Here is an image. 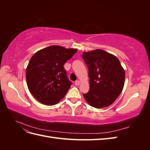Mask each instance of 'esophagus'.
Instances as JSON below:
<instances>
[{"label":"esophagus","mask_w":150,"mask_h":150,"mask_svg":"<svg viewBox=\"0 0 150 150\" xmlns=\"http://www.w3.org/2000/svg\"><path fill=\"white\" fill-rule=\"evenodd\" d=\"M74 84H75V85L76 86H79V84H80V82H79V81H75V83H74Z\"/></svg>","instance_id":"obj_1"}]
</instances>
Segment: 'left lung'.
Returning a JSON list of instances; mask_svg holds the SVG:
<instances>
[{
    "mask_svg": "<svg viewBox=\"0 0 150 150\" xmlns=\"http://www.w3.org/2000/svg\"><path fill=\"white\" fill-rule=\"evenodd\" d=\"M89 70V91L83 94L85 100L96 108L108 107L121 93L125 71L115 56L96 49L82 55Z\"/></svg>",
    "mask_w": 150,
    "mask_h": 150,
    "instance_id": "left-lung-1",
    "label": "left lung"
}]
</instances>
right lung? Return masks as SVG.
Segmentation results:
<instances>
[{"label":"right lung","instance_id":"1","mask_svg":"<svg viewBox=\"0 0 150 150\" xmlns=\"http://www.w3.org/2000/svg\"><path fill=\"white\" fill-rule=\"evenodd\" d=\"M77 49L51 46L35 52L26 69V80L30 93L47 106L59 102L72 84L64 68L65 62Z\"/></svg>","mask_w":150,"mask_h":150}]
</instances>
